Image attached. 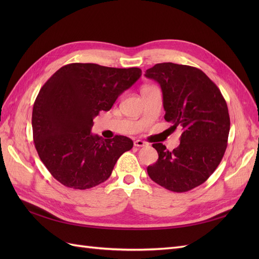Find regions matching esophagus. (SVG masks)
Masks as SVG:
<instances>
[{
    "label": "esophagus",
    "instance_id": "34e87169",
    "mask_svg": "<svg viewBox=\"0 0 259 259\" xmlns=\"http://www.w3.org/2000/svg\"><path fill=\"white\" fill-rule=\"evenodd\" d=\"M148 144L146 143V142H143V140H140V139H137L136 142L134 143V146L135 147H145V146H147Z\"/></svg>",
    "mask_w": 259,
    "mask_h": 259
}]
</instances>
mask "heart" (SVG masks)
I'll list each match as a JSON object with an SVG mask.
<instances>
[{
  "label": "heart",
  "mask_w": 259,
  "mask_h": 259,
  "mask_svg": "<svg viewBox=\"0 0 259 259\" xmlns=\"http://www.w3.org/2000/svg\"><path fill=\"white\" fill-rule=\"evenodd\" d=\"M149 88H151V86H145V88H143V89H142V92H143V91H145V90H147V89H149Z\"/></svg>",
  "instance_id": "heart-1"
}]
</instances>
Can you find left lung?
<instances>
[{
    "instance_id": "8db88e82",
    "label": "left lung",
    "mask_w": 259,
    "mask_h": 259,
    "mask_svg": "<svg viewBox=\"0 0 259 259\" xmlns=\"http://www.w3.org/2000/svg\"><path fill=\"white\" fill-rule=\"evenodd\" d=\"M145 75L161 86L164 119L183 130L173 151L152 145L159 159L147 167L148 175L167 190L189 191L204 183L223 159L230 130L228 107L216 84L198 68L162 62Z\"/></svg>"
}]
</instances>
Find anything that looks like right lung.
<instances>
[{"label":"right lung","mask_w":259,"mask_h":259,"mask_svg":"<svg viewBox=\"0 0 259 259\" xmlns=\"http://www.w3.org/2000/svg\"><path fill=\"white\" fill-rule=\"evenodd\" d=\"M142 75L139 68L70 64L48 80L34 101V146L46 168L60 184L85 190L110 177L133 140L92 134L94 117L109 111L121 94Z\"/></svg>","instance_id":"add662e5"}]
</instances>
